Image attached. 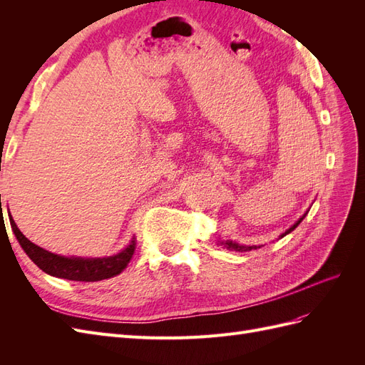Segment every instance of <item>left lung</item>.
<instances>
[{
	"instance_id": "obj_1",
	"label": "left lung",
	"mask_w": 365,
	"mask_h": 365,
	"mask_svg": "<svg viewBox=\"0 0 365 365\" xmlns=\"http://www.w3.org/2000/svg\"><path fill=\"white\" fill-rule=\"evenodd\" d=\"M306 215H307V212L297 220V222L294 224V225H291L288 230L284 231V233L280 236V237H283V236H286V235H289L291 231H294L297 227H298V224L302 222V220L306 217ZM217 245H220V247H225L227 250H230V251H239V252H244V251H251V250H257V248H260L262 245H240V244H237V242H233V240H220V242H217Z\"/></svg>"
}]
</instances>
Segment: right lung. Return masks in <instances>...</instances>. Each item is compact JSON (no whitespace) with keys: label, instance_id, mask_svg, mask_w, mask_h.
Here are the masks:
<instances>
[{"label":"right lung","instance_id":"obj_1","mask_svg":"<svg viewBox=\"0 0 365 365\" xmlns=\"http://www.w3.org/2000/svg\"><path fill=\"white\" fill-rule=\"evenodd\" d=\"M0 204H1V200H0ZM9 220L21 248L24 250V252L30 257V260L46 274L53 275V277L67 279L74 282H98V280L111 279L128 267L129 260L132 259V254L135 251V237H132L126 248L108 257L61 256V254L50 252L47 250L35 245L33 242H30L23 233H21L10 212H9Z\"/></svg>","mask_w":365,"mask_h":365}]
</instances>
